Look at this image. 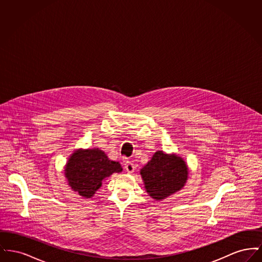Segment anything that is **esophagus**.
<instances>
[{
	"label": "esophagus",
	"instance_id": "34e87169",
	"mask_svg": "<svg viewBox=\"0 0 262 262\" xmlns=\"http://www.w3.org/2000/svg\"><path fill=\"white\" fill-rule=\"evenodd\" d=\"M125 169L127 173H133V172H135L136 166H135L134 163L130 162V161H126L125 163Z\"/></svg>",
	"mask_w": 262,
	"mask_h": 262
}]
</instances>
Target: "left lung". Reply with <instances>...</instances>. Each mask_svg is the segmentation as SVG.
<instances>
[{
	"instance_id": "1",
	"label": "left lung",
	"mask_w": 262,
	"mask_h": 262,
	"mask_svg": "<svg viewBox=\"0 0 262 262\" xmlns=\"http://www.w3.org/2000/svg\"><path fill=\"white\" fill-rule=\"evenodd\" d=\"M140 174L150 196L161 200L184 187L188 173L187 165L181 157L157 151L141 169Z\"/></svg>"
}]
</instances>
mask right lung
Segmentation results:
<instances>
[{
  "instance_id": "obj_1",
  "label": "right lung",
  "mask_w": 262,
  "mask_h": 262,
  "mask_svg": "<svg viewBox=\"0 0 262 262\" xmlns=\"http://www.w3.org/2000/svg\"><path fill=\"white\" fill-rule=\"evenodd\" d=\"M121 164L109 160L104 151L77 150L71 156L64 169L69 185L79 195L90 199L102 186V181L113 173L122 172Z\"/></svg>"
}]
</instances>
